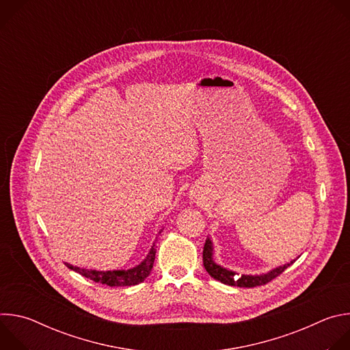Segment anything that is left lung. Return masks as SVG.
Instances as JSON below:
<instances>
[{"instance_id": "obj_1", "label": "left lung", "mask_w": 350, "mask_h": 350, "mask_svg": "<svg viewBox=\"0 0 350 350\" xmlns=\"http://www.w3.org/2000/svg\"><path fill=\"white\" fill-rule=\"evenodd\" d=\"M213 249H215L213 242L208 237L205 246H204V266L212 278H215L226 285H231V286L254 288V286L265 285L269 281H271L273 278H275L277 275H280L285 269H288L295 262V260H291L289 263H285L282 266H278V267L271 269L267 273H262V274H238L237 271L226 269L215 262Z\"/></svg>"}]
</instances>
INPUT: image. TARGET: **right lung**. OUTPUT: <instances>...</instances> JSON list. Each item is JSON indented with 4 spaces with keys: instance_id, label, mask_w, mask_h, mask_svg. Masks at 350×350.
<instances>
[{
    "instance_id": "obj_1",
    "label": "right lung",
    "mask_w": 350,
    "mask_h": 350,
    "mask_svg": "<svg viewBox=\"0 0 350 350\" xmlns=\"http://www.w3.org/2000/svg\"><path fill=\"white\" fill-rule=\"evenodd\" d=\"M162 232V230L159 231V234ZM157 242V239H155ZM155 242L149 249V252L146 255V258L137 265L135 267L127 269V270H107V271H101V270H91V269H81L69 263H65L68 266V269L81 274L83 277L92 280L95 282H101L109 286H131V285H137L141 284L149 274H151V270L154 267V262H155Z\"/></svg>"
}]
</instances>
